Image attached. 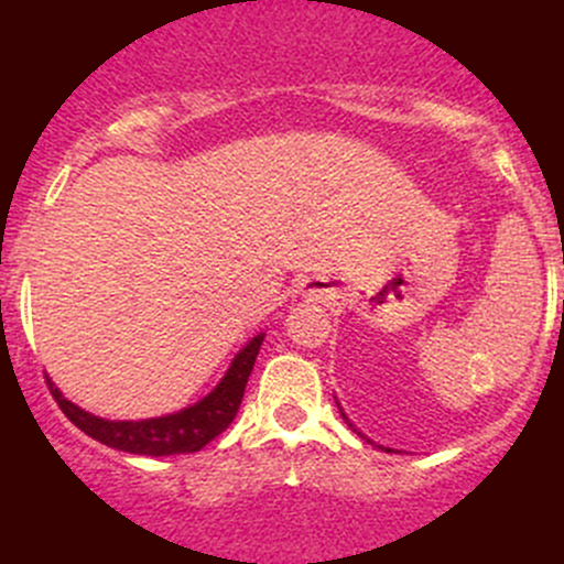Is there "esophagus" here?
<instances>
[{"instance_id": "34e87169", "label": "esophagus", "mask_w": 564, "mask_h": 564, "mask_svg": "<svg viewBox=\"0 0 564 564\" xmlns=\"http://www.w3.org/2000/svg\"><path fill=\"white\" fill-rule=\"evenodd\" d=\"M308 294H316V297H318V294H324V289H322V286H318V283H314V286H311V289H308Z\"/></svg>"}]
</instances>
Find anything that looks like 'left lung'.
<instances>
[{
    "label": "left lung",
    "mask_w": 564,
    "mask_h": 564,
    "mask_svg": "<svg viewBox=\"0 0 564 564\" xmlns=\"http://www.w3.org/2000/svg\"><path fill=\"white\" fill-rule=\"evenodd\" d=\"M335 403H338V401H335ZM338 409H340V403H338ZM340 417H344L346 420V423H349V417H346V412H344V409H340ZM351 425V423H349ZM351 429H355V425H351ZM357 431V429H355ZM357 434H360V431H357ZM362 436V440H368V436L366 434H360ZM368 442H371V440H368ZM371 445H373V442H371ZM377 447H382V445H377ZM382 451H388L390 453V447H382Z\"/></svg>",
    "instance_id": "obj_1"
}]
</instances>
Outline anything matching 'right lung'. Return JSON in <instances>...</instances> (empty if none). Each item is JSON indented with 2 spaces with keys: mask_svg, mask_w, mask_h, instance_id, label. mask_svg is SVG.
I'll list each match as a JSON object with an SVG mask.
<instances>
[{
  "mask_svg": "<svg viewBox=\"0 0 564 564\" xmlns=\"http://www.w3.org/2000/svg\"><path fill=\"white\" fill-rule=\"evenodd\" d=\"M261 340H264V333L253 335L237 351L229 371L224 373V379L202 401L191 403V406L180 409V412L163 414V417L106 420L87 412V409L76 406L73 401H67L51 379L48 388L62 412L67 414V420L76 429H82L87 436L98 440L100 445L122 453H133V456H180V453H196L204 445H209L215 436L224 434L231 425V420L237 417V409H240L242 395H246L248 377L253 371L256 357H259Z\"/></svg>",
  "mask_w": 564,
  "mask_h": 564,
  "instance_id": "add662e5",
  "label": "right lung"
}]
</instances>
